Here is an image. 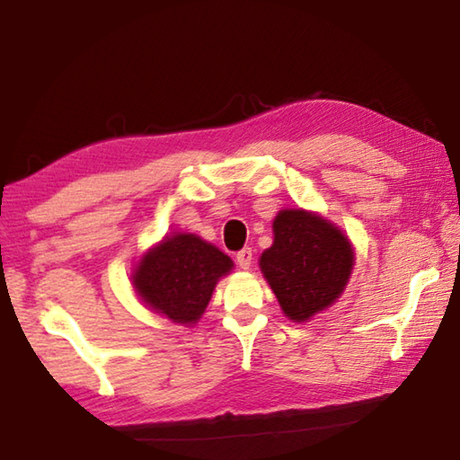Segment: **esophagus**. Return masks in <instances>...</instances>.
I'll use <instances>...</instances> for the list:
<instances>
[{"mask_svg": "<svg viewBox=\"0 0 460 460\" xmlns=\"http://www.w3.org/2000/svg\"><path fill=\"white\" fill-rule=\"evenodd\" d=\"M235 259H237V265L241 267V270H249V267H252V261H253L252 247H243V249H241V252H237Z\"/></svg>", "mask_w": 460, "mask_h": 460, "instance_id": "34e87169", "label": "esophagus"}]
</instances>
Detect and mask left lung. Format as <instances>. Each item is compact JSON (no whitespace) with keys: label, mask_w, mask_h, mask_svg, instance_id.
<instances>
[{"label":"left lung","mask_w":460,"mask_h":460,"mask_svg":"<svg viewBox=\"0 0 460 460\" xmlns=\"http://www.w3.org/2000/svg\"><path fill=\"white\" fill-rule=\"evenodd\" d=\"M273 245L259 267L283 314L307 322L344 291L354 267V249L330 221L304 208H283L273 221Z\"/></svg>","instance_id":"left-lung-1"}]
</instances>
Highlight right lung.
Returning a JSON list of instances; mask_svg holds the SVG:
<instances>
[{"label": "right lung", "mask_w": 460, "mask_h": 460, "mask_svg": "<svg viewBox=\"0 0 460 460\" xmlns=\"http://www.w3.org/2000/svg\"><path fill=\"white\" fill-rule=\"evenodd\" d=\"M231 270V257L215 245L193 233H177L148 249L132 281L150 310L174 323H197L217 281Z\"/></svg>", "instance_id": "right-lung-1"}]
</instances>
